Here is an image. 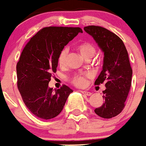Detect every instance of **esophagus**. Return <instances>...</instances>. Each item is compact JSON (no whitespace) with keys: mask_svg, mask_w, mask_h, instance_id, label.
Masks as SVG:
<instances>
[{"mask_svg":"<svg viewBox=\"0 0 146 146\" xmlns=\"http://www.w3.org/2000/svg\"><path fill=\"white\" fill-rule=\"evenodd\" d=\"M81 92L83 93V94H85V95H86V96L92 95V93H91V92H86V91H82Z\"/></svg>","mask_w":146,"mask_h":146,"instance_id":"1","label":"esophagus"}]
</instances>
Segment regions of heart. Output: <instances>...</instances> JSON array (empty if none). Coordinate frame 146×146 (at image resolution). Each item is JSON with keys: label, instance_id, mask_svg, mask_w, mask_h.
Listing matches in <instances>:
<instances>
[{"label": "heart", "instance_id": "1", "mask_svg": "<svg viewBox=\"0 0 146 146\" xmlns=\"http://www.w3.org/2000/svg\"><path fill=\"white\" fill-rule=\"evenodd\" d=\"M78 49L81 54L83 58L86 59V58H92L95 54V48L92 43H88V42H83L80 44L78 45ZM68 49L67 48H63V50L61 51L58 57V63L60 66H64L66 61L67 55H68ZM88 74H76L74 76L72 79V82L74 85L77 86H85L86 85V77H88Z\"/></svg>", "mask_w": 146, "mask_h": 146}]
</instances>
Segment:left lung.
I'll use <instances>...</instances> for the list:
<instances>
[{"label":"left lung","instance_id":"left-lung-1","mask_svg":"<svg viewBox=\"0 0 146 146\" xmlns=\"http://www.w3.org/2000/svg\"><path fill=\"white\" fill-rule=\"evenodd\" d=\"M104 54L103 69L95 85L106 83L103 92L104 103L94 110L100 117L109 119L118 115L125 107L132 78V69L125 45L117 35L97 26L84 27Z\"/></svg>","mask_w":146,"mask_h":146}]
</instances>
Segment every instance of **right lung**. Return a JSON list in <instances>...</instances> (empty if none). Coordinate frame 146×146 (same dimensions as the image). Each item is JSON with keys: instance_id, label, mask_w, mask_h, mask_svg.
<instances>
[{"instance_id": "right-lung-1", "label": "right lung", "mask_w": 146, "mask_h": 146, "mask_svg": "<svg viewBox=\"0 0 146 146\" xmlns=\"http://www.w3.org/2000/svg\"><path fill=\"white\" fill-rule=\"evenodd\" d=\"M79 27H46L29 40L17 63V88L23 103L40 119L54 118L62 111L73 91L67 86L53 89L48 83L56 72L60 52L78 33Z\"/></svg>"}]
</instances>
